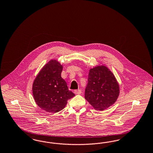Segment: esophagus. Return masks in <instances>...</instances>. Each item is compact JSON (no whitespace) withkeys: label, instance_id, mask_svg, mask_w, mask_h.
<instances>
[{"label":"esophagus","instance_id":"34e87169","mask_svg":"<svg viewBox=\"0 0 153 153\" xmlns=\"http://www.w3.org/2000/svg\"><path fill=\"white\" fill-rule=\"evenodd\" d=\"M74 93L76 94V95H80L81 94V91L80 89H78V90H75L74 91Z\"/></svg>","mask_w":153,"mask_h":153}]
</instances>
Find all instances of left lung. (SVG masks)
Instances as JSON below:
<instances>
[{"instance_id":"1","label":"left lung","mask_w":153,"mask_h":153,"mask_svg":"<svg viewBox=\"0 0 153 153\" xmlns=\"http://www.w3.org/2000/svg\"><path fill=\"white\" fill-rule=\"evenodd\" d=\"M119 85L114 74L104 65H98L89 72L85 99L97 111L113 105L119 95Z\"/></svg>"}]
</instances>
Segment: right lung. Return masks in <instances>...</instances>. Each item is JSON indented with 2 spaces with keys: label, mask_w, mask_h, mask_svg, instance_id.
I'll return each mask as SVG.
<instances>
[{
  "label": "right lung",
  "mask_w": 153,
  "mask_h": 153,
  "mask_svg": "<svg viewBox=\"0 0 153 153\" xmlns=\"http://www.w3.org/2000/svg\"><path fill=\"white\" fill-rule=\"evenodd\" d=\"M63 66L51 59L41 69L33 84V95L36 104L48 112L56 113L65 107L67 101L75 95L69 90L61 77Z\"/></svg>",
  "instance_id": "add662e5"
}]
</instances>
